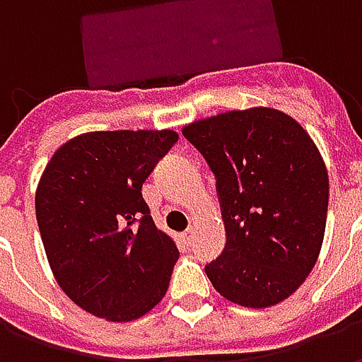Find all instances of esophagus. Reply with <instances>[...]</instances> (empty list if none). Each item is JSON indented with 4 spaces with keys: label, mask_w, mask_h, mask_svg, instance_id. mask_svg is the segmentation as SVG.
<instances>
[{
    "label": "esophagus",
    "mask_w": 362,
    "mask_h": 362,
    "mask_svg": "<svg viewBox=\"0 0 362 362\" xmlns=\"http://www.w3.org/2000/svg\"><path fill=\"white\" fill-rule=\"evenodd\" d=\"M194 236H196V228H188V230L184 233V240H186V243H189Z\"/></svg>",
    "instance_id": "34e87169"
}]
</instances>
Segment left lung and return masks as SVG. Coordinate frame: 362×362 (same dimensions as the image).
<instances>
[{
  "mask_svg": "<svg viewBox=\"0 0 362 362\" xmlns=\"http://www.w3.org/2000/svg\"><path fill=\"white\" fill-rule=\"evenodd\" d=\"M217 178L227 244L205 273L246 308L285 300L324 243L329 180L304 127L275 108L230 110L182 129Z\"/></svg>",
  "mask_w": 362,
  "mask_h": 362,
  "instance_id": "1",
  "label": "left lung"
}]
</instances>
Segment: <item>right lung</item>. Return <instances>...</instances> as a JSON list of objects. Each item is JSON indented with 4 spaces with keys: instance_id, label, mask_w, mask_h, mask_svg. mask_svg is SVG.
Wrapping results in <instances>:
<instances>
[{
    "instance_id": "add662e5",
    "label": "right lung",
    "mask_w": 362,
    "mask_h": 362,
    "mask_svg": "<svg viewBox=\"0 0 362 362\" xmlns=\"http://www.w3.org/2000/svg\"><path fill=\"white\" fill-rule=\"evenodd\" d=\"M174 129L89 132L64 143L36 188V221L62 291L110 322H132L165 296L178 248L141 196Z\"/></svg>"
}]
</instances>
